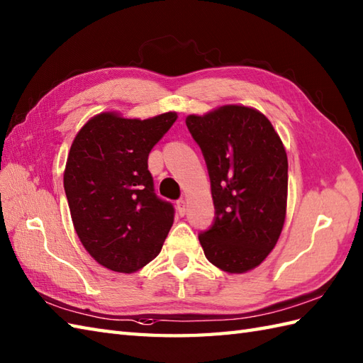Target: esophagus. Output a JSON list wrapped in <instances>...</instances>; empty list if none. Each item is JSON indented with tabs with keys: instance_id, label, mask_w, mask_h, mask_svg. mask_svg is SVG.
<instances>
[{
	"instance_id": "esophagus-1",
	"label": "esophagus",
	"mask_w": 363,
	"mask_h": 363,
	"mask_svg": "<svg viewBox=\"0 0 363 363\" xmlns=\"http://www.w3.org/2000/svg\"><path fill=\"white\" fill-rule=\"evenodd\" d=\"M176 208H178V213L181 216H184L185 212H187V204H185L184 199H178V201H176Z\"/></svg>"
}]
</instances>
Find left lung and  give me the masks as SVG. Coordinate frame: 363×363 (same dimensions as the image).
<instances>
[{"label":"left lung","instance_id":"1","mask_svg":"<svg viewBox=\"0 0 363 363\" xmlns=\"http://www.w3.org/2000/svg\"><path fill=\"white\" fill-rule=\"evenodd\" d=\"M204 156L215 218L199 242L210 263L230 274L257 267L280 237L288 199V156L257 109L225 105L189 116Z\"/></svg>","mask_w":363,"mask_h":363}]
</instances>
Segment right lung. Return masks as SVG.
Wrapping results in <instances>:
<instances>
[{"label": "right lung", "instance_id": "obj_1", "mask_svg": "<svg viewBox=\"0 0 363 363\" xmlns=\"http://www.w3.org/2000/svg\"><path fill=\"white\" fill-rule=\"evenodd\" d=\"M176 117L139 121L104 113L71 145L63 184L75 232L89 255L114 272L148 264L172 229L174 207L155 193L148 155Z\"/></svg>", "mask_w": 363, "mask_h": 363}]
</instances>
